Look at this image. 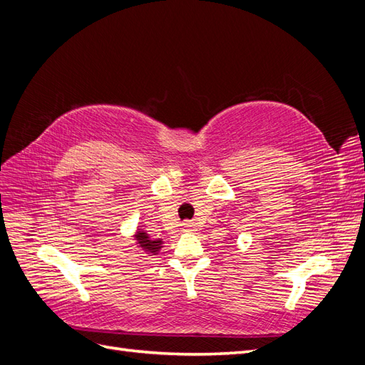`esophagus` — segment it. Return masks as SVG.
<instances>
[{"mask_svg": "<svg viewBox=\"0 0 365 365\" xmlns=\"http://www.w3.org/2000/svg\"><path fill=\"white\" fill-rule=\"evenodd\" d=\"M182 227H184L185 230H192V228H195V227H196V224H195V222H184V224H182Z\"/></svg>", "mask_w": 365, "mask_h": 365, "instance_id": "obj_1", "label": "esophagus"}]
</instances>
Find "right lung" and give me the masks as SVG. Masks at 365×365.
Listing matches in <instances>:
<instances>
[{
	"instance_id": "obj_1",
	"label": "right lung",
	"mask_w": 365,
	"mask_h": 365,
	"mask_svg": "<svg viewBox=\"0 0 365 365\" xmlns=\"http://www.w3.org/2000/svg\"><path fill=\"white\" fill-rule=\"evenodd\" d=\"M134 239L137 242V247L141 248V251H145L148 256H157L164 244L163 239H150L146 231L141 228H137Z\"/></svg>"
}]
</instances>
